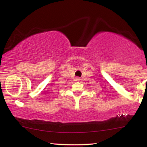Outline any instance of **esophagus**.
Returning a JSON list of instances; mask_svg holds the SVG:
<instances>
[{
  "mask_svg": "<svg viewBox=\"0 0 147 147\" xmlns=\"http://www.w3.org/2000/svg\"><path fill=\"white\" fill-rule=\"evenodd\" d=\"M79 80H80L79 77H76V81H79Z\"/></svg>",
  "mask_w": 147,
  "mask_h": 147,
  "instance_id": "esophagus-1",
  "label": "esophagus"
}]
</instances>
